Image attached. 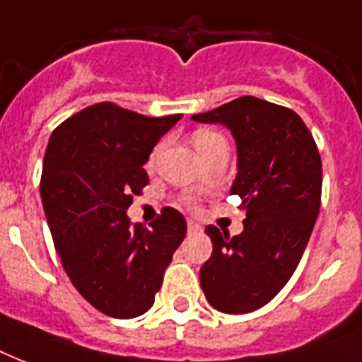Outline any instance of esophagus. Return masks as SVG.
<instances>
[{
    "label": "esophagus",
    "mask_w": 362,
    "mask_h": 362,
    "mask_svg": "<svg viewBox=\"0 0 362 362\" xmlns=\"http://www.w3.org/2000/svg\"><path fill=\"white\" fill-rule=\"evenodd\" d=\"M187 228H189V232L192 234V232L200 230V225H198V223H194V221H189V223H187Z\"/></svg>",
    "instance_id": "34e87169"
}]
</instances>
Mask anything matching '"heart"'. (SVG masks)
Listing matches in <instances>:
<instances>
[{
    "label": "heart",
    "mask_w": 362,
    "mask_h": 362,
    "mask_svg": "<svg viewBox=\"0 0 362 362\" xmlns=\"http://www.w3.org/2000/svg\"><path fill=\"white\" fill-rule=\"evenodd\" d=\"M192 141H194L196 151H198V153H202V151H206L207 147H211V145H215L217 141H223V137H221V134H217V132L207 130V128H202V130L194 132ZM158 153H160V145H156L155 149H153V153H151L149 164H155ZM183 202L187 204V206H194V198H192V196H185Z\"/></svg>",
    "instance_id": "b5f03b06"
}]
</instances>
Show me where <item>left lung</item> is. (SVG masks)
Listing matches in <instances>:
<instances>
[{"mask_svg":"<svg viewBox=\"0 0 362 362\" xmlns=\"http://www.w3.org/2000/svg\"><path fill=\"white\" fill-rule=\"evenodd\" d=\"M196 122L225 124L236 139L243 232L230 238L209 225L213 253L200 268L207 302L225 313L259 310L295 274L321 206V156L304 120L288 107L242 96Z\"/></svg>","mask_w":362,"mask_h":362,"instance_id":"left-lung-1","label":"left lung"}]
</instances>
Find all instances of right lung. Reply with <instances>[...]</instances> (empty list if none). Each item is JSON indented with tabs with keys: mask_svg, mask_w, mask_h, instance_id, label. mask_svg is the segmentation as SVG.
Returning <instances> with one entry per match:
<instances>
[{
	"mask_svg": "<svg viewBox=\"0 0 362 362\" xmlns=\"http://www.w3.org/2000/svg\"><path fill=\"white\" fill-rule=\"evenodd\" d=\"M179 119L102 102L64 120L49 139L41 198L54 247L81 296L109 317H137L153 306L187 234L173 207L151 228L126 217L149 183L143 166L151 151Z\"/></svg>",
	"mask_w": 362,
	"mask_h": 362,
	"instance_id": "1",
	"label": "right lung"
}]
</instances>
